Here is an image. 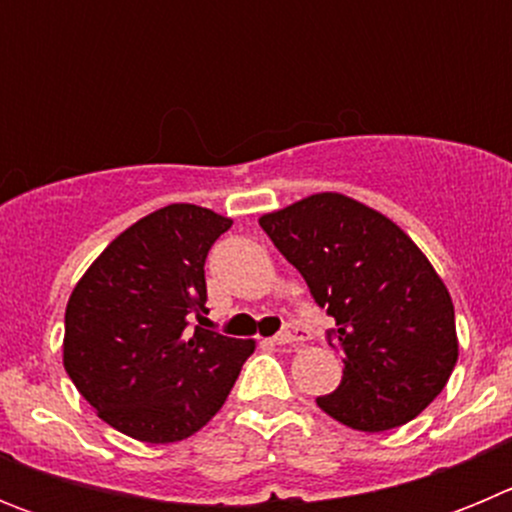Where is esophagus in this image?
Listing matches in <instances>:
<instances>
[{
	"instance_id": "1",
	"label": "esophagus",
	"mask_w": 512,
	"mask_h": 512,
	"mask_svg": "<svg viewBox=\"0 0 512 512\" xmlns=\"http://www.w3.org/2000/svg\"><path fill=\"white\" fill-rule=\"evenodd\" d=\"M307 341V330L302 328L300 323H287V328L279 330L274 336V343L277 346H300V343Z\"/></svg>"
}]
</instances>
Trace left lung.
Listing matches in <instances>:
<instances>
[{
	"label": "left lung",
	"instance_id": "1",
	"mask_svg": "<svg viewBox=\"0 0 512 512\" xmlns=\"http://www.w3.org/2000/svg\"><path fill=\"white\" fill-rule=\"evenodd\" d=\"M336 328L343 379L320 410L356 431L413 420L446 387L459 356L454 305L420 248L392 220L323 192L259 220Z\"/></svg>",
	"mask_w": 512,
	"mask_h": 512
}]
</instances>
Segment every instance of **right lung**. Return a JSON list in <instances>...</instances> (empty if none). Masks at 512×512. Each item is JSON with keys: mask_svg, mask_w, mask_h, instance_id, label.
<instances>
[{"mask_svg": "<svg viewBox=\"0 0 512 512\" xmlns=\"http://www.w3.org/2000/svg\"><path fill=\"white\" fill-rule=\"evenodd\" d=\"M228 217L169 205L120 233L66 305L63 366L120 433L146 443L192 436L223 408L253 341L202 328L205 261Z\"/></svg>", "mask_w": 512, "mask_h": 512, "instance_id": "add662e5", "label": "right lung"}]
</instances>
